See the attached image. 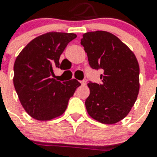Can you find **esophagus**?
<instances>
[{
    "mask_svg": "<svg viewBox=\"0 0 157 157\" xmlns=\"http://www.w3.org/2000/svg\"><path fill=\"white\" fill-rule=\"evenodd\" d=\"M81 85H82V86H86V81H85V80H83V81H81Z\"/></svg>",
    "mask_w": 157,
    "mask_h": 157,
    "instance_id": "34e87169",
    "label": "esophagus"
}]
</instances>
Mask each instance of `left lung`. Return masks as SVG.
I'll return each mask as SVG.
<instances>
[{
  "label": "left lung",
  "mask_w": 157,
  "mask_h": 157,
  "mask_svg": "<svg viewBox=\"0 0 157 157\" xmlns=\"http://www.w3.org/2000/svg\"><path fill=\"white\" fill-rule=\"evenodd\" d=\"M81 44L91 68L103 70L101 84L89 81L86 110L101 123L115 124L128 115L139 94L138 60L119 38L104 31L85 33Z\"/></svg>",
  "instance_id": "obj_1"
}]
</instances>
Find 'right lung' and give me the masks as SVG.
I'll use <instances>...</instances> for the list:
<instances>
[{
	"mask_svg": "<svg viewBox=\"0 0 157 157\" xmlns=\"http://www.w3.org/2000/svg\"><path fill=\"white\" fill-rule=\"evenodd\" d=\"M74 33H48L26 45L13 65V86L21 104L34 119L49 121L61 116L81 83L76 79L59 81L54 70Z\"/></svg>",
	"mask_w": 157,
	"mask_h": 157,
	"instance_id": "right-lung-1",
	"label": "right lung"
}]
</instances>
